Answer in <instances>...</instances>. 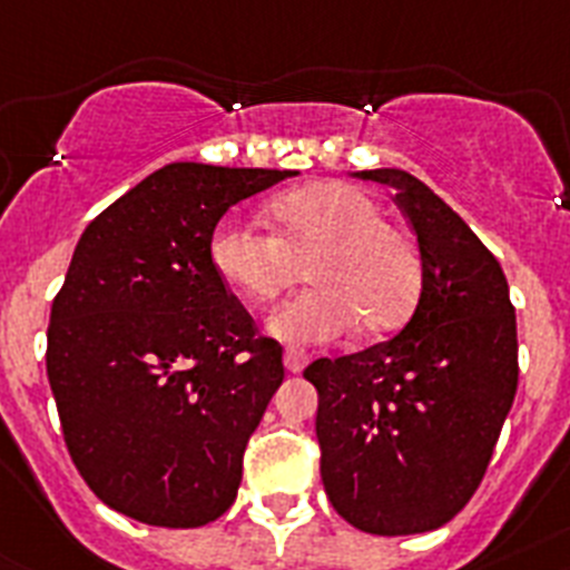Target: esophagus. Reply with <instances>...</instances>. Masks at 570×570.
I'll return each instance as SVG.
<instances>
[{
  "label": "esophagus",
  "mask_w": 570,
  "mask_h": 570,
  "mask_svg": "<svg viewBox=\"0 0 570 570\" xmlns=\"http://www.w3.org/2000/svg\"><path fill=\"white\" fill-rule=\"evenodd\" d=\"M306 361H309V355H306L304 350H298V346H286L284 350L286 373H301V370L306 367Z\"/></svg>",
  "instance_id": "obj_1"
}]
</instances>
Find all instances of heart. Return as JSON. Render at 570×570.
<instances>
[{"mask_svg":"<svg viewBox=\"0 0 570 570\" xmlns=\"http://www.w3.org/2000/svg\"><path fill=\"white\" fill-rule=\"evenodd\" d=\"M272 232L226 217L212 232V266L244 298L266 304L301 275L313 286L266 321L289 344H324L350 333H390L413 309L422 257L402 226L381 220L373 195L341 180L309 183L269 203Z\"/></svg>","mask_w":570,"mask_h":570,"instance_id":"1","label":"heart"}]
</instances>
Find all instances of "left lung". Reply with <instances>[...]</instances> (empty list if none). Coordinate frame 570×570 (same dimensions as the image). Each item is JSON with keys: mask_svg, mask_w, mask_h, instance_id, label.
<instances>
[{"mask_svg": "<svg viewBox=\"0 0 570 570\" xmlns=\"http://www.w3.org/2000/svg\"><path fill=\"white\" fill-rule=\"evenodd\" d=\"M395 189L422 257V292L399 335L304 379L318 390L321 479L364 533L442 528L482 482L517 395V315L497 257L402 168L355 171Z\"/></svg>", "mask_w": 570, "mask_h": 570, "instance_id": "1", "label": "left lung"}]
</instances>
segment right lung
Masks as SVG:
<instances>
[{
  "label": "right lung",
  "instance_id": "obj_1",
  "mask_svg": "<svg viewBox=\"0 0 570 570\" xmlns=\"http://www.w3.org/2000/svg\"><path fill=\"white\" fill-rule=\"evenodd\" d=\"M292 175L168 163L77 240L51 306L48 381L79 476L114 511L200 528L235 502L284 350L255 338L209 244L229 206Z\"/></svg>",
  "mask_w": 570,
  "mask_h": 570
}]
</instances>
